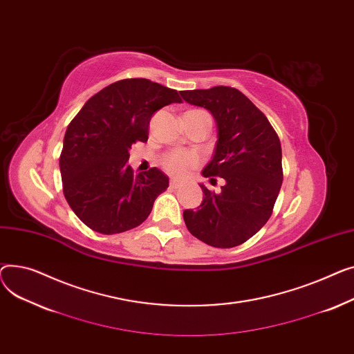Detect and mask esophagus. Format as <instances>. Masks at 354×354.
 Returning a JSON list of instances; mask_svg holds the SVG:
<instances>
[{"label": "esophagus", "instance_id": "34e87169", "mask_svg": "<svg viewBox=\"0 0 354 354\" xmlns=\"http://www.w3.org/2000/svg\"><path fill=\"white\" fill-rule=\"evenodd\" d=\"M181 185H183V183L178 181V180H171V181H170V187H171V189H178V187H181Z\"/></svg>", "mask_w": 354, "mask_h": 354}]
</instances>
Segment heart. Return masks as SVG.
Returning <instances> with one entry per match:
<instances>
[{
  "label": "heart",
  "instance_id": "b5f03b06",
  "mask_svg": "<svg viewBox=\"0 0 354 354\" xmlns=\"http://www.w3.org/2000/svg\"><path fill=\"white\" fill-rule=\"evenodd\" d=\"M197 162V158L190 153H180L174 151L169 156H165L162 164L164 169L174 176H183L189 171L192 167H194Z\"/></svg>",
  "mask_w": 354,
  "mask_h": 354
}]
</instances>
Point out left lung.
<instances>
[{"label":"left lung","mask_w":354,"mask_h":354,"mask_svg":"<svg viewBox=\"0 0 354 354\" xmlns=\"http://www.w3.org/2000/svg\"><path fill=\"white\" fill-rule=\"evenodd\" d=\"M180 94L213 115L217 142L201 174L224 180L220 193L200 184L203 201L196 210H184V223L205 244L240 245L272 216L283 183L280 140L267 117L236 88L218 86Z\"/></svg>","instance_id":"1"}]
</instances>
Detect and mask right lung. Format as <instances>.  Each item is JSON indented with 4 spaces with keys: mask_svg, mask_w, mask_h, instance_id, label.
I'll use <instances>...</instances> for the list:
<instances>
[{
    "mask_svg": "<svg viewBox=\"0 0 354 354\" xmlns=\"http://www.w3.org/2000/svg\"><path fill=\"white\" fill-rule=\"evenodd\" d=\"M171 102H181L176 90L145 78L120 80L93 95L70 122L59 157L62 190L91 230H131L167 190L161 170L134 174L127 160L136 141L149 140L151 115Z\"/></svg>",
    "mask_w": 354,
    "mask_h": 354,
    "instance_id": "1",
    "label": "right lung"
}]
</instances>
